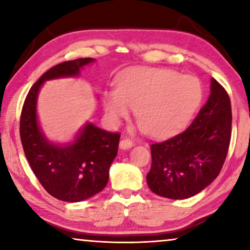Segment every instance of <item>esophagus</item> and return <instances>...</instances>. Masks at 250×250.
Here are the masks:
<instances>
[{"label": "esophagus", "mask_w": 250, "mask_h": 250, "mask_svg": "<svg viewBox=\"0 0 250 250\" xmlns=\"http://www.w3.org/2000/svg\"><path fill=\"white\" fill-rule=\"evenodd\" d=\"M132 146H134V142L131 141L129 139H123L121 140V142H119V148L121 149L127 150L129 148H132Z\"/></svg>", "instance_id": "34e87169"}]
</instances>
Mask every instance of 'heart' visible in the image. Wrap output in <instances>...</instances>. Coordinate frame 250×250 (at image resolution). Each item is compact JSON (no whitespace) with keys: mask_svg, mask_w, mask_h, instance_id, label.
I'll list each match as a JSON object with an SVG mask.
<instances>
[{"mask_svg":"<svg viewBox=\"0 0 250 250\" xmlns=\"http://www.w3.org/2000/svg\"><path fill=\"white\" fill-rule=\"evenodd\" d=\"M201 100L203 86L197 77L162 68H135L119 75L116 90L104 95V107L114 124L134 108L139 128L164 138L183 128Z\"/></svg>","mask_w":250,"mask_h":250,"instance_id":"b5f03b06","label":"heart"}]
</instances>
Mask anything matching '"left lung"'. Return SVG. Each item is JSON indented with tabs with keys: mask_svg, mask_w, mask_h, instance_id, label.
<instances>
[{
	"mask_svg": "<svg viewBox=\"0 0 250 250\" xmlns=\"http://www.w3.org/2000/svg\"><path fill=\"white\" fill-rule=\"evenodd\" d=\"M232 112L227 91L210 80L209 98L186 131L153 143L146 183L153 193L187 199L207 188L220 174L231 139Z\"/></svg>",
	"mask_w": 250,
	"mask_h": 250,
	"instance_id": "left-lung-1",
	"label": "left lung"
}]
</instances>
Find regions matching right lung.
Masks as SVG:
<instances>
[{
  "label": "right lung",
  "instance_id": "1",
  "mask_svg": "<svg viewBox=\"0 0 250 250\" xmlns=\"http://www.w3.org/2000/svg\"><path fill=\"white\" fill-rule=\"evenodd\" d=\"M94 61L93 58H83L47 70L29 90L20 118V139L34 174L51 196L68 203L88 199L104 189L121 135L87 122L73 141L54 143L40 126L37 99L46 81L80 77L81 70Z\"/></svg>",
  "mask_w": 250,
  "mask_h": 250
}]
</instances>
